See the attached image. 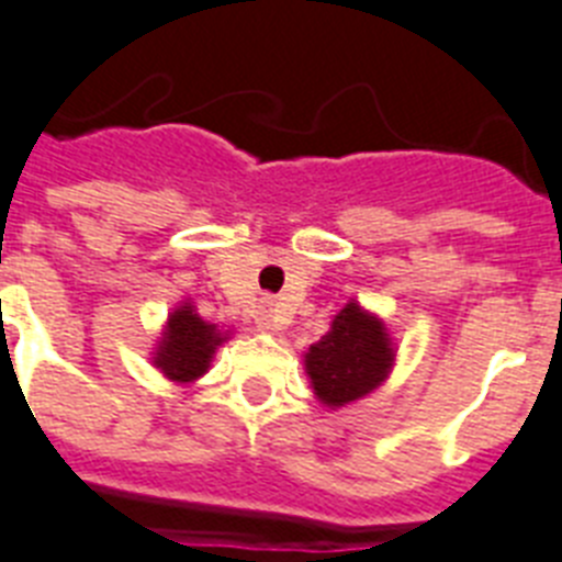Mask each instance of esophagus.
<instances>
[{
    "mask_svg": "<svg viewBox=\"0 0 562 562\" xmlns=\"http://www.w3.org/2000/svg\"><path fill=\"white\" fill-rule=\"evenodd\" d=\"M285 323H289V308L280 303H268L257 319V325L262 331H277V328H282Z\"/></svg>",
    "mask_w": 562,
    "mask_h": 562,
    "instance_id": "1",
    "label": "esophagus"
}]
</instances>
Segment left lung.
I'll return each mask as SVG.
<instances>
[{
  "mask_svg": "<svg viewBox=\"0 0 562 562\" xmlns=\"http://www.w3.org/2000/svg\"><path fill=\"white\" fill-rule=\"evenodd\" d=\"M397 362V342L391 339L383 317L348 300L331 319L328 334L303 353L305 374L314 397L325 408H342L369 397L389 380Z\"/></svg>",
  "mask_w": 562,
  "mask_h": 562,
  "instance_id": "obj_1",
  "label": "left lung"
}]
</instances>
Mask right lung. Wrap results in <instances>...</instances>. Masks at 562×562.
<instances>
[{
	"instance_id": "right-lung-1",
	"label": "right lung",
	"mask_w": 562,
	"mask_h": 562,
	"mask_svg": "<svg viewBox=\"0 0 562 562\" xmlns=\"http://www.w3.org/2000/svg\"><path fill=\"white\" fill-rule=\"evenodd\" d=\"M228 339L231 331H223L216 323L202 319L196 314V305L191 300H182L165 319L162 337L157 339V348L150 351V362L165 380L177 385H191L202 374H209L216 348Z\"/></svg>"
}]
</instances>
